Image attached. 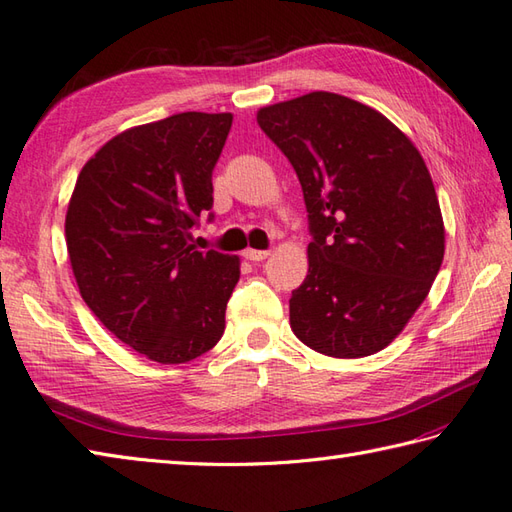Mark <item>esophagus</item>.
Instances as JSON below:
<instances>
[{"mask_svg":"<svg viewBox=\"0 0 512 512\" xmlns=\"http://www.w3.org/2000/svg\"><path fill=\"white\" fill-rule=\"evenodd\" d=\"M270 255V250H255V248H246L244 250V257L250 259V262H262Z\"/></svg>","mask_w":512,"mask_h":512,"instance_id":"34e87169","label":"esophagus"}]
</instances>
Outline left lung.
<instances>
[{
  "mask_svg": "<svg viewBox=\"0 0 512 512\" xmlns=\"http://www.w3.org/2000/svg\"><path fill=\"white\" fill-rule=\"evenodd\" d=\"M257 124L295 168L313 237L290 328L322 355L377 353L444 262V219L422 155L375 108L324 90L262 108Z\"/></svg>",
  "mask_w": 512,
  "mask_h": 512,
  "instance_id": "left-lung-1",
  "label": "left lung"
}]
</instances>
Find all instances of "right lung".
Here are the masks:
<instances>
[{
    "label": "right lung",
    "instance_id": "obj_1",
    "mask_svg": "<svg viewBox=\"0 0 512 512\" xmlns=\"http://www.w3.org/2000/svg\"><path fill=\"white\" fill-rule=\"evenodd\" d=\"M230 113L135 126L90 157L70 197L66 246L79 293L139 355L184 364L224 335L239 257L197 250ZM210 217V215H208Z\"/></svg>",
    "mask_w": 512,
    "mask_h": 512
}]
</instances>
